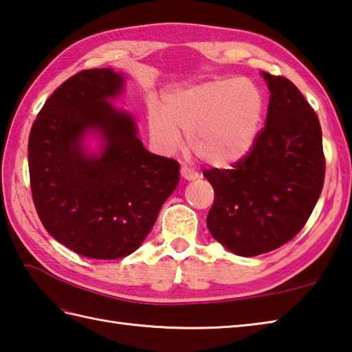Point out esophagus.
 <instances>
[{
	"label": "esophagus",
	"mask_w": 352,
	"mask_h": 352,
	"mask_svg": "<svg viewBox=\"0 0 352 352\" xmlns=\"http://www.w3.org/2000/svg\"><path fill=\"white\" fill-rule=\"evenodd\" d=\"M181 176L185 179V181H196V179L199 177L196 171H192L191 168L185 167V166L181 168Z\"/></svg>",
	"instance_id": "esophagus-1"
}]
</instances>
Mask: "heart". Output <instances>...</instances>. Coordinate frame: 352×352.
Wrapping results in <instances>:
<instances>
[{
	"label": "heart",
	"mask_w": 352,
	"mask_h": 352,
	"mask_svg": "<svg viewBox=\"0 0 352 352\" xmlns=\"http://www.w3.org/2000/svg\"><path fill=\"white\" fill-rule=\"evenodd\" d=\"M266 100L250 78H216L171 92L148 112V132L162 152L181 147V133L205 164L229 168L250 153L260 135Z\"/></svg>",
	"instance_id": "b5f03b06"
}]
</instances>
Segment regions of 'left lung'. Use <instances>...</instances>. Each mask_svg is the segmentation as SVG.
I'll return each mask as SVG.
<instances>
[{
	"mask_svg": "<svg viewBox=\"0 0 352 352\" xmlns=\"http://www.w3.org/2000/svg\"><path fill=\"white\" fill-rule=\"evenodd\" d=\"M261 76L270 100L254 148L231 170L204 171L214 188L206 226L240 256L266 254L290 241L311 216L325 177L316 112L285 77Z\"/></svg>",
	"mask_w": 352,
	"mask_h": 352,
	"instance_id": "8db88e82",
	"label": "left lung"
}]
</instances>
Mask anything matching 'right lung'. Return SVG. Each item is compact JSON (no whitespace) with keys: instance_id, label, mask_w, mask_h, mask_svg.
<instances>
[{"instance_id":"right-lung-1","label":"right lung","mask_w":352,"mask_h":352,"mask_svg":"<svg viewBox=\"0 0 352 352\" xmlns=\"http://www.w3.org/2000/svg\"><path fill=\"white\" fill-rule=\"evenodd\" d=\"M123 86L111 68L80 71L48 97L28 136L42 225L60 245L96 260L135 252L179 184V162L146 150L133 117L109 103ZM89 133L104 142L98 154L84 147Z\"/></svg>"}]
</instances>
